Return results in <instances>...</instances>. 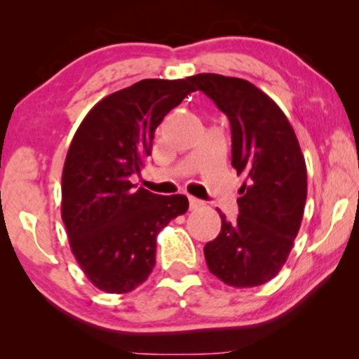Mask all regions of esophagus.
I'll use <instances>...</instances> for the list:
<instances>
[{
  "mask_svg": "<svg viewBox=\"0 0 359 359\" xmlns=\"http://www.w3.org/2000/svg\"><path fill=\"white\" fill-rule=\"evenodd\" d=\"M201 204H203V203H201L199 199H196V197H189V208H191V209L199 208Z\"/></svg>",
  "mask_w": 359,
  "mask_h": 359,
  "instance_id": "obj_1",
  "label": "esophagus"
}]
</instances>
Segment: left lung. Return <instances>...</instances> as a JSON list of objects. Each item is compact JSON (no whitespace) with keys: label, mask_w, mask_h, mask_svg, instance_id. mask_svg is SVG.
<instances>
[{"label":"left lung","mask_w":359,"mask_h":359,"mask_svg":"<svg viewBox=\"0 0 359 359\" xmlns=\"http://www.w3.org/2000/svg\"><path fill=\"white\" fill-rule=\"evenodd\" d=\"M231 125V165L245 177L240 216L204 246L208 269L226 285L258 287L282 270L302 222L307 168L295 131L277 102L238 77H187Z\"/></svg>","instance_id":"1"}]
</instances>
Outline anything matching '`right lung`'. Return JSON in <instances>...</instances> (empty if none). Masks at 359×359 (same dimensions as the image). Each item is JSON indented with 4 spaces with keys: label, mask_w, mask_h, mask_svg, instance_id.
Segmentation results:
<instances>
[{
    "label": "right lung",
    "mask_w": 359,
    "mask_h": 359,
    "mask_svg": "<svg viewBox=\"0 0 359 359\" xmlns=\"http://www.w3.org/2000/svg\"><path fill=\"white\" fill-rule=\"evenodd\" d=\"M194 88L187 79H143L101 100L74 135L62 172V221L94 287L128 294L155 266L156 236L189 209L131 182L151 154L156 126Z\"/></svg>",
    "instance_id": "1"
}]
</instances>
